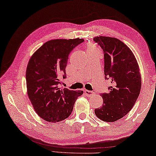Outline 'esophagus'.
Masks as SVG:
<instances>
[{
    "label": "esophagus",
    "instance_id": "esophagus-1",
    "mask_svg": "<svg viewBox=\"0 0 156 156\" xmlns=\"http://www.w3.org/2000/svg\"><path fill=\"white\" fill-rule=\"evenodd\" d=\"M84 93L88 97H91L95 95V93H94L93 91H90V90H84Z\"/></svg>",
    "mask_w": 156,
    "mask_h": 156
}]
</instances>
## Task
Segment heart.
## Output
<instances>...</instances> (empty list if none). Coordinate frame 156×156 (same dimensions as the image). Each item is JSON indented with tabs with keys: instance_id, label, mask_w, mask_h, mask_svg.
Wrapping results in <instances>:
<instances>
[{
	"instance_id": "obj_1",
	"label": "heart",
	"mask_w": 156,
	"mask_h": 156,
	"mask_svg": "<svg viewBox=\"0 0 156 156\" xmlns=\"http://www.w3.org/2000/svg\"><path fill=\"white\" fill-rule=\"evenodd\" d=\"M92 50H98V49H97L95 45H93V44H88L87 45V51Z\"/></svg>"
}]
</instances>
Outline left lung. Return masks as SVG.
I'll return each mask as SVG.
<instances>
[{
  "instance_id": "8db88e82",
  "label": "left lung",
  "mask_w": 156,
  "mask_h": 156,
  "mask_svg": "<svg viewBox=\"0 0 156 156\" xmlns=\"http://www.w3.org/2000/svg\"><path fill=\"white\" fill-rule=\"evenodd\" d=\"M94 41L103 49L104 75L112 83L108 93L101 94L103 105L95 113L101 120L115 122L131 111L140 95L139 65L131 50L118 39L99 36Z\"/></svg>"
}]
</instances>
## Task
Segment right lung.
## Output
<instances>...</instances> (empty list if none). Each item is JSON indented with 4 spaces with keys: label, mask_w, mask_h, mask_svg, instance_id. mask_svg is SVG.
Segmentation results:
<instances>
[{
    "label": "right lung",
    "mask_w": 156,
    "mask_h": 156,
    "mask_svg": "<svg viewBox=\"0 0 156 156\" xmlns=\"http://www.w3.org/2000/svg\"><path fill=\"white\" fill-rule=\"evenodd\" d=\"M83 39H52L32 55L26 69L28 98L36 113L44 120L57 122L72 113L74 104L83 90L61 88V76L66 78L68 55Z\"/></svg>",
    "instance_id": "right-lung-1"
}]
</instances>
